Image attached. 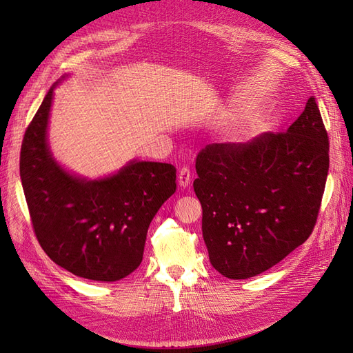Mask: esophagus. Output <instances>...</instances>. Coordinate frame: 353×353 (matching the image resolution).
<instances>
[{"instance_id": "obj_1", "label": "esophagus", "mask_w": 353, "mask_h": 353, "mask_svg": "<svg viewBox=\"0 0 353 353\" xmlns=\"http://www.w3.org/2000/svg\"><path fill=\"white\" fill-rule=\"evenodd\" d=\"M179 185L181 186H188L190 182H191V171L188 167H182L181 171H179Z\"/></svg>"}]
</instances>
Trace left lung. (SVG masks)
Returning a JSON list of instances; mask_svg holds the SVG:
<instances>
[{"label":"left lung","mask_w":353,"mask_h":353,"mask_svg":"<svg viewBox=\"0 0 353 353\" xmlns=\"http://www.w3.org/2000/svg\"><path fill=\"white\" fill-rule=\"evenodd\" d=\"M194 192L212 267L247 279L303 244L317 223L329 170V139L316 99L287 132L201 148Z\"/></svg>","instance_id":"8db88e82"}]
</instances>
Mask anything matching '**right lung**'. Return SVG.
Wrapping results in <instances>:
<instances>
[{
    "label": "right lung",
    "mask_w": 353,
    "mask_h": 353,
    "mask_svg": "<svg viewBox=\"0 0 353 353\" xmlns=\"http://www.w3.org/2000/svg\"><path fill=\"white\" fill-rule=\"evenodd\" d=\"M51 100L52 88L27 127L19 156L34 235L51 261L72 274L119 281L139 267L150 223L176 191V168L133 161L101 181L68 174L48 152Z\"/></svg>",
    "instance_id": "add662e5"
}]
</instances>
